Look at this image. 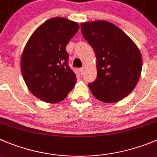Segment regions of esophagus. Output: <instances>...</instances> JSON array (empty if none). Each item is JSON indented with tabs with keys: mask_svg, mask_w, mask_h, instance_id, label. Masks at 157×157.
<instances>
[{
	"mask_svg": "<svg viewBox=\"0 0 157 157\" xmlns=\"http://www.w3.org/2000/svg\"><path fill=\"white\" fill-rule=\"evenodd\" d=\"M79 71H80V75H83V73H84V68H80V70H79Z\"/></svg>",
	"mask_w": 157,
	"mask_h": 157,
	"instance_id": "34e87169",
	"label": "esophagus"
}]
</instances>
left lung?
Listing matches in <instances>:
<instances>
[{
	"label": "left lung",
	"instance_id": "1",
	"mask_svg": "<svg viewBox=\"0 0 157 157\" xmlns=\"http://www.w3.org/2000/svg\"><path fill=\"white\" fill-rule=\"evenodd\" d=\"M83 37L97 58V78L88 83L97 99L113 103L133 90L140 77L143 60L131 39L114 24L96 21L80 24Z\"/></svg>",
	"mask_w": 157,
	"mask_h": 157
}]
</instances>
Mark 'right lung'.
Masks as SVG:
<instances>
[{
    "mask_svg": "<svg viewBox=\"0 0 157 157\" xmlns=\"http://www.w3.org/2000/svg\"><path fill=\"white\" fill-rule=\"evenodd\" d=\"M78 30L77 22L52 17L28 41L21 56V74L28 88L40 100L59 102L74 88L77 77L68 65L66 48Z\"/></svg>",
    "mask_w": 157,
    "mask_h": 157,
    "instance_id": "1",
    "label": "right lung"
}]
</instances>
